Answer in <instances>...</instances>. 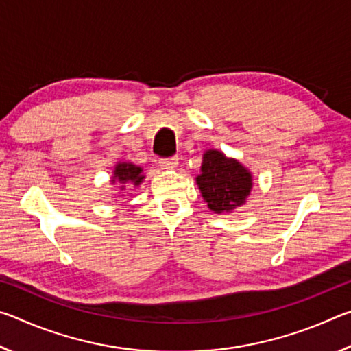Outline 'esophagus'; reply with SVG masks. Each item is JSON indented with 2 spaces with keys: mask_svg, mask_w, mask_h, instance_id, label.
<instances>
[{
  "mask_svg": "<svg viewBox=\"0 0 351 351\" xmlns=\"http://www.w3.org/2000/svg\"><path fill=\"white\" fill-rule=\"evenodd\" d=\"M162 169H175L178 165V156H171V158H165L159 161Z\"/></svg>",
  "mask_w": 351,
  "mask_h": 351,
  "instance_id": "obj_1",
  "label": "esophagus"
}]
</instances>
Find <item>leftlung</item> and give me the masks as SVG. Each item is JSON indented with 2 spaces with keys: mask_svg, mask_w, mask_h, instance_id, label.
Masks as SVG:
<instances>
[{
  "mask_svg": "<svg viewBox=\"0 0 351 351\" xmlns=\"http://www.w3.org/2000/svg\"><path fill=\"white\" fill-rule=\"evenodd\" d=\"M197 184L209 209L221 213L245 203L251 193L252 178L235 159H228L218 150H209L203 156Z\"/></svg>",
  "mask_w": 351,
  "mask_h": 351,
  "instance_id": "1",
  "label": "left lung"
}]
</instances>
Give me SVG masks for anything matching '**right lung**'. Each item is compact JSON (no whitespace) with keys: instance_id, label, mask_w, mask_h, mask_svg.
<instances>
[{"instance_id":"obj_1","label":"right lung","mask_w":351,"mask_h":351,"mask_svg":"<svg viewBox=\"0 0 351 351\" xmlns=\"http://www.w3.org/2000/svg\"><path fill=\"white\" fill-rule=\"evenodd\" d=\"M116 180L121 182H133L134 186H139L142 180H144V176H142L141 167H136V165L132 162H122L116 165L112 182Z\"/></svg>"}]
</instances>
